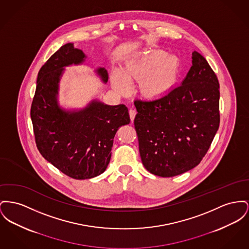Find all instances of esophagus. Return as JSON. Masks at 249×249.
<instances>
[{
    "instance_id": "34e87169",
    "label": "esophagus",
    "mask_w": 249,
    "mask_h": 249,
    "mask_svg": "<svg viewBox=\"0 0 249 249\" xmlns=\"http://www.w3.org/2000/svg\"><path fill=\"white\" fill-rule=\"evenodd\" d=\"M129 114H130V117H131V120L133 121V119H134V117H135V115H136V110L132 107L131 109H130V111H129Z\"/></svg>"
}]
</instances>
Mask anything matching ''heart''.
<instances>
[{
	"label": "heart",
	"mask_w": 249,
	"mask_h": 249,
	"mask_svg": "<svg viewBox=\"0 0 249 249\" xmlns=\"http://www.w3.org/2000/svg\"><path fill=\"white\" fill-rule=\"evenodd\" d=\"M167 53L154 50L138 54L126 66L123 72L112 75V86L117 93L125 95L130 90V83L143 78L141 92L147 99H158L166 94L175 85L179 63L175 56L165 58Z\"/></svg>",
	"instance_id": "obj_1"
}]
</instances>
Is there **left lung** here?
Returning <instances> with one entry per match:
<instances>
[{"label": "left lung", "mask_w": 249, "mask_h": 249, "mask_svg": "<svg viewBox=\"0 0 249 249\" xmlns=\"http://www.w3.org/2000/svg\"><path fill=\"white\" fill-rule=\"evenodd\" d=\"M219 83L207 60L192 53L180 86L152 101L136 100L134 127L146 170L174 177L196 167L219 128Z\"/></svg>", "instance_id": "left-lung-1"}]
</instances>
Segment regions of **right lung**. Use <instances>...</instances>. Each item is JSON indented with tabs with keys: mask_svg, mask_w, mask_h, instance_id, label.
<instances>
[{
	"mask_svg": "<svg viewBox=\"0 0 249 249\" xmlns=\"http://www.w3.org/2000/svg\"><path fill=\"white\" fill-rule=\"evenodd\" d=\"M87 55L73 43L63 45L40 69L31 119L41 155L61 172L76 179L101 175L111 159L119 127L130 123L126 105H108L92 100L80 109H66L58 102L59 84L65 68L83 65ZM103 84L104 68L95 70Z\"/></svg>",
	"mask_w": 249,
	"mask_h": 249,
	"instance_id": "obj_1",
	"label": "right lung"
}]
</instances>
